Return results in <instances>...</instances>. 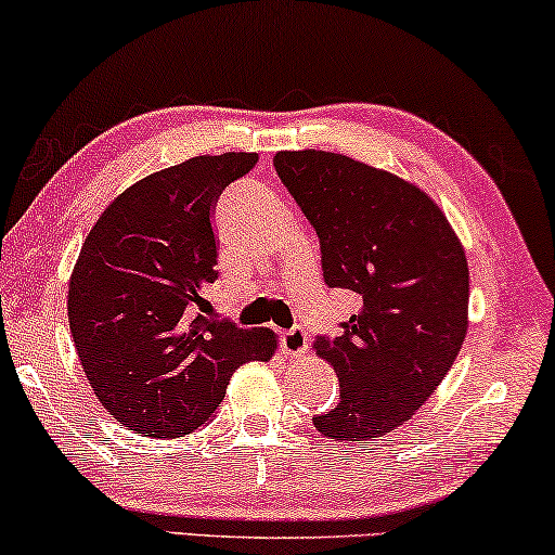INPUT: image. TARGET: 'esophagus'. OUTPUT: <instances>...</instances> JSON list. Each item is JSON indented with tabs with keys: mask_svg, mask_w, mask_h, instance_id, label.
Returning a JSON list of instances; mask_svg holds the SVG:
<instances>
[{
	"mask_svg": "<svg viewBox=\"0 0 555 555\" xmlns=\"http://www.w3.org/2000/svg\"><path fill=\"white\" fill-rule=\"evenodd\" d=\"M280 341H283L285 354H293V357L306 354V349H308V334L304 326H293L291 331H283Z\"/></svg>",
	"mask_w": 555,
	"mask_h": 555,
	"instance_id": "obj_1",
	"label": "esophagus"
}]
</instances>
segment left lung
I'll use <instances>...</instances> for the list:
<instances>
[{"instance_id": "1", "label": "left lung", "mask_w": 555, "mask_h": 555, "mask_svg": "<svg viewBox=\"0 0 555 555\" xmlns=\"http://www.w3.org/2000/svg\"><path fill=\"white\" fill-rule=\"evenodd\" d=\"M280 181L321 242L328 287L359 311L315 354L339 374L341 398L313 426L336 441H370L415 415L462 351L469 264L441 208L418 185L347 155L278 153Z\"/></svg>"}]
</instances>
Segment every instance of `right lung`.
<instances>
[{
  "label": "right lung",
  "mask_w": 555,
  "mask_h": 555,
  "mask_svg": "<svg viewBox=\"0 0 555 555\" xmlns=\"http://www.w3.org/2000/svg\"><path fill=\"white\" fill-rule=\"evenodd\" d=\"M257 153L198 155L129 185L86 236L68 323L99 402L121 426L178 438L206 426L244 362H268L272 331L208 319L219 278L211 214Z\"/></svg>",
  "instance_id": "obj_1"
}]
</instances>
